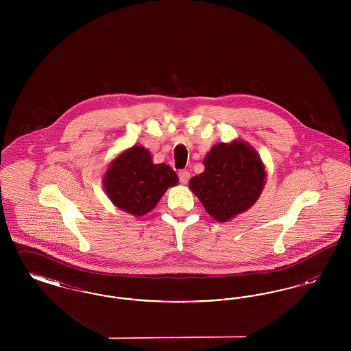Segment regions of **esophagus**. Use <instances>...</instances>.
Segmentation results:
<instances>
[{
  "label": "esophagus",
  "instance_id": "esophagus-1",
  "mask_svg": "<svg viewBox=\"0 0 351 351\" xmlns=\"http://www.w3.org/2000/svg\"><path fill=\"white\" fill-rule=\"evenodd\" d=\"M179 179H180V183L186 184L189 180V172L186 169H182L179 171Z\"/></svg>",
  "mask_w": 351,
  "mask_h": 351
}]
</instances>
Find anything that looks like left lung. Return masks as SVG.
<instances>
[{"mask_svg":"<svg viewBox=\"0 0 351 351\" xmlns=\"http://www.w3.org/2000/svg\"><path fill=\"white\" fill-rule=\"evenodd\" d=\"M202 163L205 169L191 179L189 189L217 222L249 210L266 185L267 172L258 151L242 139L215 145Z\"/></svg>","mask_w":351,"mask_h":351,"instance_id":"8db88e82","label":"left lung"}]
</instances>
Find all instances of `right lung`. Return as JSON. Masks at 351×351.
<instances>
[{
	"mask_svg": "<svg viewBox=\"0 0 351 351\" xmlns=\"http://www.w3.org/2000/svg\"><path fill=\"white\" fill-rule=\"evenodd\" d=\"M179 183L172 168L152 162L150 151L133 146L122 151L102 176V186L118 209L142 217L152 210L169 186Z\"/></svg>",
	"mask_w": 351,
	"mask_h": 351,
	"instance_id": "add662e5",
	"label": "right lung"
}]
</instances>
